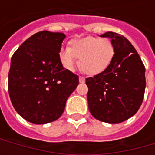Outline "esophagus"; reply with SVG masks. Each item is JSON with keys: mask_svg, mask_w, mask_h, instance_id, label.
I'll list each match as a JSON object with an SVG mask.
<instances>
[{"mask_svg": "<svg viewBox=\"0 0 155 155\" xmlns=\"http://www.w3.org/2000/svg\"><path fill=\"white\" fill-rule=\"evenodd\" d=\"M79 82L82 83V84L84 83V82H85V78H84V77H79Z\"/></svg>", "mask_w": 155, "mask_h": 155, "instance_id": "1", "label": "esophagus"}]
</instances>
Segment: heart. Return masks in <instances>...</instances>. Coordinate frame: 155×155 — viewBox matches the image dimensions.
Segmentation results:
<instances>
[{
  "label": "heart",
  "instance_id": "b5f03b06",
  "mask_svg": "<svg viewBox=\"0 0 155 155\" xmlns=\"http://www.w3.org/2000/svg\"><path fill=\"white\" fill-rule=\"evenodd\" d=\"M115 53V46L111 40L88 36L71 40V47L60 50L59 59L64 68L73 71L78 58L81 70L86 74L95 76L109 69Z\"/></svg>",
  "mask_w": 155,
  "mask_h": 155
}]
</instances>
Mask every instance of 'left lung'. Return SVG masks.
I'll list each match as a JSON object with an SVG mask.
<instances>
[{
	"instance_id": "left-lung-1",
	"label": "left lung",
	"mask_w": 155,
	"mask_h": 155,
	"mask_svg": "<svg viewBox=\"0 0 155 155\" xmlns=\"http://www.w3.org/2000/svg\"><path fill=\"white\" fill-rule=\"evenodd\" d=\"M100 36L111 39L116 53L109 69L85 80L89 110L101 122L120 123L134 116L142 104L145 66L125 37L113 32Z\"/></svg>"
}]
</instances>
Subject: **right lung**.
Segmentation results:
<instances>
[{"instance_id": "obj_1", "label": "right lung", "mask_w": 155, "mask_h": 155, "mask_svg": "<svg viewBox=\"0 0 155 155\" xmlns=\"http://www.w3.org/2000/svg\"><path fill=\"white\" fill-rule=\"evenodd\" d=\"M64 38L62 33L39 32L24 41L11 58L9 97L17 113L27 122L56 121L78 85V76L64 68L59 59Z\"/></svg>"}]
</instances>
